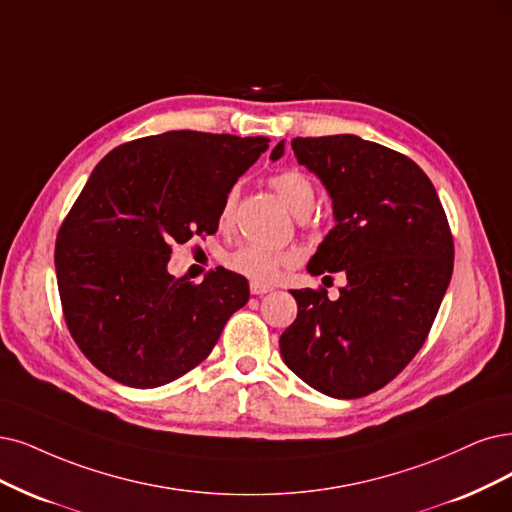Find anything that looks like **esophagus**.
Wrapping results in <instances>:
<instances>
[{"mask_svg":"<svg viewBox=\"0 0 512 512\" xmlns=\"http://www.w3.org/2000/svg\"><path fill=\"white\" fill-rule=\"evenodd\" d=\"M270 291H274V287H270V285H263V282H251V293L253 295H266V293H270Z\"/></svg>","mask_w":512,"mask_h":512,"instance_id":"34e87169","label":"esophagus"}]
</instances>
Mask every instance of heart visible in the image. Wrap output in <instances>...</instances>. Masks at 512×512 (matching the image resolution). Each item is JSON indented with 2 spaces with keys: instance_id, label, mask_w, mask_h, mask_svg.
Instances as JSON below:
<instances>
[{
  "instance_id": "heart-1",
  "label": "heart",
  "mask_w": 512,
  "mask_h": 512,
  "mask_svg": "<svg viewBox=\"0 0 512 512\" xmlns=\"http://www.w3.org/2000/svg\"><path fill=\"white\" fill-rule=\"evenodd\" d=\"M270 185L276 192V196L285 202L289 211L297 217H304L312 211L316 192L312 181L299 173V170H282V173L274 175L270 179ZM234 202L236 194H227V198L221 204L219 211V223L227 225L234 215ZM289 263V257L285 253H278L261 244H240L230 255L225 257V266L234 270L236 274H242L255 282H272L278 278L280 270Z\"/></svg>"
}]
</instances>
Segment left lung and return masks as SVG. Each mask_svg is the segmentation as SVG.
<instances>
[{
    "mask_svg": "<svg viewBox=\"0 0 512 512\" xmlns=\"http://www.w3.org/2000/svg\"><path fill=\"white\" fill-rule=\"evenodd\" d=\"M291 147L333 202L335 227L308 272H344L346 287L335 301L325 289L291 291L297 318L280 354L314 390L361 399L426 342L453 272L449 223L424 170L399 151L356 135L297 137ZM282 156L285 141L270 160Z\"/></svg>",
    "mask_w": 512,
    "mask_h": 512,
    "instance_id": "8db88e82",
    "label": "left lung"
}]
</instances>
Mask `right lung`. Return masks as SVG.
I'll use <instances>...</instances> for the list:
<instances>
[{
  "instance_id": "1",
  "label": "right lung",
  "mask_w": 512,
  "mask_h": 512,
  "mask_svg": "<svg viewBox=\"0 0 512 512\" xmlns=\"http://www.w3.org/2000/svg\"><path fill=\"white\" fill-rule=\"evenodd\" d=\"M268 137L168 130L120 145L92 170L54 249L65 323L88 361L158 388L211 354L249 282L217 268L200 285L166 266L175 242L215 234L221 204Z\"/></svg>"
}]
</instances>
